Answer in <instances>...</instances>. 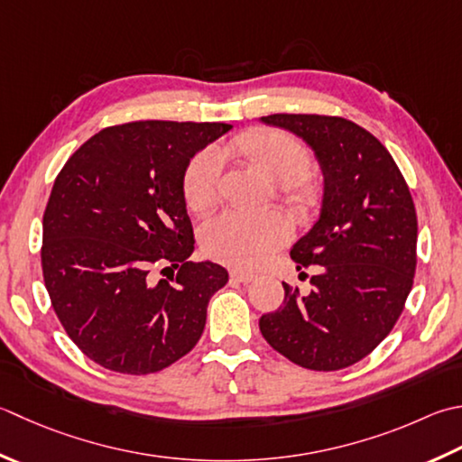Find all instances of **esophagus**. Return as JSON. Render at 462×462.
I'll list each match as a JSON object with an SVG mask.
<instances>
[{"label":"esophagus","mask_w":462,"mask_h":462,"mask_svg":"<svg viewBox=\"0 0 462 462\" xmlns=\"http://www.w3.org/2000/svg\"><path fill=\"white\" fill-rule=\"evenodd\" d=\"M230 278L234 282H252V280L256 278L254 273H246V270H240V268H234L230 270Z\"/></svg>","instance_id":"esophagus-1"}]
</instances>
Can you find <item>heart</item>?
Masks as SVG:
<instances>
[{
	"instance_id": "1",
	"label": "heart",
	"mask_w": 462,
	"mask_h": 462,
	"mask_svg": "<svg viewBox=\"0 0 462 462\" xmlns=\"http://www.w3.org/2000/svg\"><path fill=\"white\" fill-rule=\"evenodd\" d=\"M224 152L260 170L276 182L282 200L298 218H310L324 198L320 178L309 168L310 153L300 140L280 130H252L226 143ZM188 210L206 218L222 200V162L204 150L189 160L182 178ZM292 224L280 210L262 214H226L202 232V250L222 264L256 268L284 246Z\"/></svg>"
}]
</instances>
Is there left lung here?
Listing matches in <instances>:
<instances>
[{"label": "left lung", "instance_id": "1", "mask_svg": "<svg viewBox=\"0 0 462 462\" xmlns=\"http://www.w3.org/2000/svg\"><path fill=\"white\" fill-rule=\"evenodd\" d=\"M262 122L309 143L324 171L320 218L291 256L316 266L302 296L282 282L284 302L262 314V337L294 365L340 370L368 356L399 320L417 270V210L391 153L338 116L273 114Z\"/></svg>", "mask_w": 462, "mask_h": 462}]
</instances>
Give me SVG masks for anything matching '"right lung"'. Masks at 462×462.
I'll return each instance as SVG.
<instances>
[{
  "instance_id": "1",
  "label": "right lung",
  "mask_w": 462,
  "mask_h": 462,
  "mask_svg": "<svg viewBox=\"0 0 462 462\" xmlns=\"http://www.w3.org/2000/svg\"><path fill=\"white\" fill-rule=\"evenodd\" d=\"M230 128L117 124L60 170L43 212V282L63 330L99 366L158 373L200 340L208 302L228 273L189 260L194 230L182 178L189 158ZM171 267L177 274L166 281L152 276Z\"/></svg>"
}]
</instances>
